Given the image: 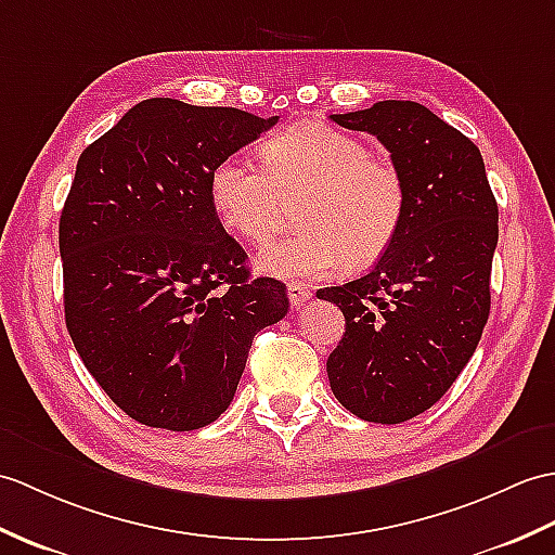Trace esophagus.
I'll use <instances>...</instances> for the list:
<instances>
[{
    "instance_id": "obj_1",
    "label": "esophagus",
    "mask_w": 555,
    "mask_h": 555,
    "mask_svg": "<svg viewBox=\"0 0 555 555\" xmlns=\"http://www.w3.org/2000/svg\"><path fill=\"white\" fill-rule=\"evenodd\" d=\"M309 298H312V291H309L307 283H302V281L288 283V300H291L293 309H300Z\"/></svg>"
}]
</instances>
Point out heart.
<instances>
[{
    "label": "heart",
    "mask_w": 555,
    "mask_h": 555,
    "mask_svg": "<svg viewBox=\"0 0 555 555\" xmlns=\"http://www.w3.org/2000/svg\"><path fill=\"white\" fill-rule=\"evenodd\" d=\"M262 165L229 156L210 175L212 210L231 234L267 243L286 203L302 205L298 231L255 257L269 276H326L345 262L362 269L392 246L406 217L409 191L399 167L371 156L362 139L302 122L262 144Z\"/></svg>",
    "instance_id": "1"
}]
</instances>
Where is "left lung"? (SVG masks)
I'll return each mask as SVG.
<instances>
[{"label":"left lung","mask_w":555,"mask_h":555,"mask_svg":"<svg viewBox=\"0 0 555 555\" xmlns=\"http://www.w3.org/2000/svg\"><path fill=\"white\" fill-rule=\"evenodd\" d=\"M331 120L376 137L406 179V217L378 264L317 291L347 326L326 362L333 395L392 425L430 409L480 343L499 208L480 149L421 103L378 101Z\"/></svg>","instance_id":"8db88e82"}]
</instances>
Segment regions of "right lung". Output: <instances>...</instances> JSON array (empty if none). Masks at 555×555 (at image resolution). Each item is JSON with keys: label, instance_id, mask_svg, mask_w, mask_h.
Instances as JSON below:
<instances>
[{"label": "right lung", "instance_id": "add662e5", "mask_svg": "<svg viewBox=\"0 0 555 555\" xmlns=\"http://www.w3.org/2000/svg\"><path fill=\"white\" fill-rule=\"evenodd\" d=\"M276 120L146 99L77 160L59 222L66 326L103 392L149 428L222 416L255 333L288 312L286 286L250 279L210 203L215 165Z\"/></svg>", "mask_w": 555, "mask_h": 555}]
</instances>
